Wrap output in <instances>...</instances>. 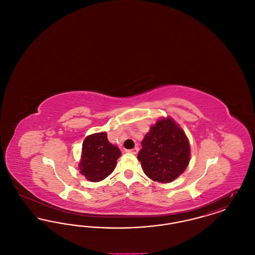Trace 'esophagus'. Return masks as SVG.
Instances as JSON below:
<instances>
[{"label":"esophagus","mask_w":255,"mask_h":255,"mask_svg":"<svg viewBox=\"0 0 255 255\" xmlns=\"http://www.w3.org/2000/svg\"><path fill=\"white\" fill-rule=\"evenodd\" d=\"M125 152L126 153H130V154H136L137 152H138V148L137 147H134V148H133V149H126L125 150Z\"/></svg>","instance_id":"1"}]
</instances>
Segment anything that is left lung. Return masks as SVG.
I'll use <instances>...</instances> for the list:
<instances>
[{"mask_svg": "<svg viewBox=\"0 0 255 255\" xmlns=\"http://www.w3.org/2000/svg\"><path fill=\"white\" fill-rule=\"evenodd\" d=\"M137 159L154 182H171L186 169L190 160L189 140L172 118H161L150 127L141 141Z\"/></svg>", "mask_w": 255, "mask_h": 255, "instance_id": "obj_1", "label": "left lung"}]
</instances>
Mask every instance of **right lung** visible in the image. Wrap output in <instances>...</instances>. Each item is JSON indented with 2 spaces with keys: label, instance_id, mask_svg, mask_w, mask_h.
Here are the masks:
<instances>
[{
  "label": "right lung",
  "instance_id": "1",
  "mask_svg": "<svg viewBox=\"0 0 255 255\" xmlns=\"http://www.w3.org/2000/svg\"><path fill=\"white\" fill-rule=\"evenodd\" d=\"M121 156L120 148L109 142L106 132L90 134L82 144L79 172L90 182H100L115 170Z\"/></svg>",
  "mask_w": 255,
  "mask_h": 255
}]
</instances>
